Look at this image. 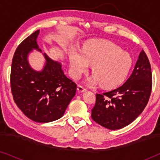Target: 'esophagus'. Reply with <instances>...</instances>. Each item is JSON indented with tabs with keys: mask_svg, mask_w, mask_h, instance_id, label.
Instances as JSON below:
<instances>
[{
	"mask_svg": "<svg viewBox=\"0 0 160 160\" xmlns=\"http://www.w3.org/2000/svg\"><path fill=\"white\" fill-rule=\"evenodd\" d=\"M77 90L78 92H84L87 91V89L84 88L83 86H81V85H78L77 87Z\"/></svg>",
	"mask_w": 160,
	"mask_h": 160,
	"instance_id": "obj_1",
	"label": "esophagus"
}]
</instances>
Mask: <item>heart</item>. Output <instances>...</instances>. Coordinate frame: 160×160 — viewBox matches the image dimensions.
I'll return each mask as SVG.
<instances>
[{"mask_svg": "<svg viewBox=\"0 0 160 160\" xmlns=\"http://www.w3.org/2000/svg\"><path fill=\"white\" fill-rule=\"evenodd\" d=\"M71 73L78 78L92 65L93 75L89 84H101L105 88H113L123 83L130 73L132 61L130 54L107 41L95 40L84 46L82 52L73 49L70 54Z\"/></svg>", "mask_w": 160, "mask_h": 160, "instance_id": "heart-1", "label": "heart"}]
</instances>
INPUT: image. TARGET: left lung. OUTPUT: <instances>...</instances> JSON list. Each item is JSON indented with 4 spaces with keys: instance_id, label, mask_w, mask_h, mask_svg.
I'll list each match as a JSON object with an SVG mask.
<instances>
[{
    "instance_id": "8db88e82",
    "label": "left lung",
    "mask_w": 160,
    "mask_h": 160,
    "mask_svg": "<svg viewBox=\"0 0 160 160\" xmlns=\"http://www.w3.org/2000/svg\"><path fill=\"white\" fill-rule=\"evenodd\" d=\"M152 87L150 62L142 50L132 74L123 85L110 92L96 94L92 119L109 130H119L128 126L145 108Z\"/></svg>"
}]
</instances>
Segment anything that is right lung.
I'll return each mask as SVG.
<instances>
[{
	"mask_svg": "<svg viewBox=\"0 0 160 160\" xmlns=\"http://www.w3.org/2000/svg\"><path fill=\"white\" fill-rule=\"evenodd\" d=\"M40 30L26 38L17 48L11 69V89L17 106L32 121L46 123L64 114L76 92V84L65 75L61 63L45 53L46 63L40 71L28 62L32 49L41 52L37 43Z\"/></svg>",
	"mask_w": 160,
	"mask_h": 160,
	"instance_id": "add662e5",
	"label": "right lung"
}]
</instances>
